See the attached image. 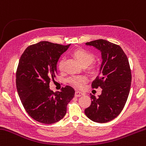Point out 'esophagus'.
<instances>
[{
    "label": "esophagus",
    "instance_id": "1",
    "mask_svg": "<svg viewBox=\"0 0 146 146\" xmlns=\"http://www.w3.org/2000/svg\"><path fill=\"white\" fill-rule=\"evenodd\" d=\"M84 94H82V93L79 92V91H76V92H75V96H76V97H80V96H82Z\"/></svg>",
    "mask_w": 146,
    "mask_h": 146
}]
</instances>
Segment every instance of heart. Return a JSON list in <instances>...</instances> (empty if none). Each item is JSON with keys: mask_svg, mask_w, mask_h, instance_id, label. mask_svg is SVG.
I'll use <instances>...</instances> for the list:
<instances>
[{"mask_svg": "<svg viewBox=\"0 0 146 146\" xmlns=\"http://www.w3.org/2000/svg\"><path fill=\"white\" fill-rule=\"evenodd\" d=\"M73 54L75 58L84 67L91 64L95 60V56L94 54L84 49H78L75 50ZM64 62H65L64 58H61L58 62V69L60 72H63L64 70ZM86 80V78L82 75H73L67 79V82L76 88H80L83 86Z\"/></svg>", "mask_w": 146, "mask_h": 146, "instance_id": "obj_1", "label": "heart"}]
</instances>
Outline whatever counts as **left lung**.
I'll return each mask as SVG.
<instances>
[{
  "instance_id": "8db88e82",
  "label": "left lung",
  "mask_w": 146,
  "mask_h": 146,
  "mask_svg": "<svg viewBox=\"0 0 146 146\" xmlns=\"http://www.w3.org/2000/svg\"><path fill=\"white\" fill-rule=\"evenodd\" d=\"M101 51L102 62L98 76L93 81V88H102L98 98L91 95V104L85 109L87 117L98 123L116 118L122 111L129 94L131 72L127 55L119 45L98 39L86 43Z\"/></svg>"
}]
</instances>
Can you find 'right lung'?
I'll list each match as a JSON object with an SVG mask.
<instances>
[{
	"label": "right lung",
	"mask_w": 146,
	"mask_h": 146,
	"mask_svg": "<svg viewBox=\"0 0 146 146\" xmlns=\"http://www.w3.org/2000/svg\"><path fill=\"white\" fill-rule=\"evenodd\" d=\"M70 46L40 41L28 46L19 59L16 71L18 95L28 115L43 124L62 119L67 104L74 96L70 86L56 93L49 88L50 81L58 74V59Z\"/></svg>",
	"instance_id": "add662e5"
}]
</instances>
